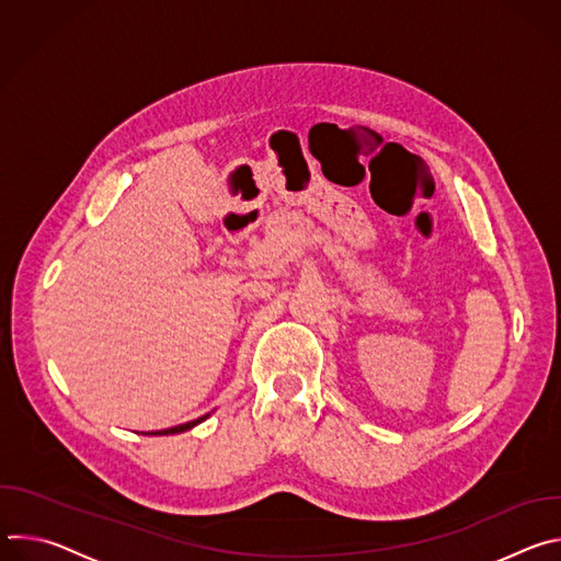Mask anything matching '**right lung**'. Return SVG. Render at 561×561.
Here are the masks:
<instances>
[{
	"label": "right lung",
	"instance_id": "right-lung-1",
	"mask_svg": "<svg viewBox=\"0 0 561 561\" xmlns=\"http://www.w3.org/2000/svg\"><path fill=\"white\" fill-rule=\"evenodd\" d=\"M208 415H210V413H208ZM208 415H204V417H197V420H193V422H186V424H180V426H173V428H167V431H154V433H148V435H178V433L191 431L193 426H197L199 422H204Z\"/></svg>",
	"mask_w": 561,
	"mask_h": 561
}]
</instances>
